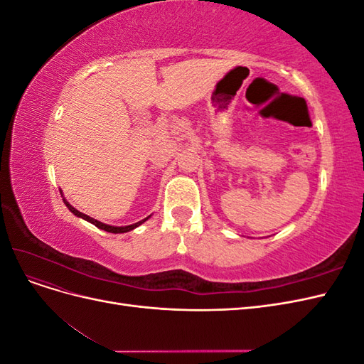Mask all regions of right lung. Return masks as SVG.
Instances as JSON below:
<instances>
[{
  "label": "right lung",
  "instance_id": "add662e5",
  "mask_svg": "<svg viewBox=\"0 0 364 364\" xmlns=\"http://www.w3.org/2000/svg\"><path fill=\"white\" fill-rule=\"evenodd\" d=\"M65 205H67V208L70 209V211L74 214V215H77V217H82V218H85V220H87V222L90 223H92L94 226H97L98 229H103V230H106V232H111V234H124V232H129V230H132V229H135V228H138L141 223H144L146 220L149 218H144V220H141V222H138V223H134V225H129V226H109V225H105V223H102V222H98V220H95V218H92V217H90V215H86V214H83V213H80V211H77V209L74 208V206H71L67 200H65Z\"/></svg>",
  "mask_w": 364,
  "mask_h": 364
}]
</instances>
